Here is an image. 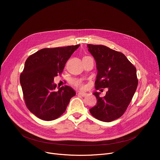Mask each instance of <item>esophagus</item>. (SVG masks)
Segmentation results:
<instances>
[{
    "mask_svg": "<svg viewBox=\"0 0 160 160\" xmlns=\"http://www.w3.org/2000/svg\"><path fill=\"white\" fill-rule=\"evenodd\" d=\"M78 95H79L80 96H82V97H84L86 95V93H84V92H78Z\"/></svg>",
    "mask_w": 160,
    "mask_h": 160,
    "instance_id": "34e87169",
    "label": "esophagus"
}]
</instances>
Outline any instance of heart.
Returning a JSON list of instances; mask_svg holds the SVG:
<instances>
[{"label": "heart", "instance_id": "1", "mask_svg": "<svg viewBox=\"0 0 160 160\" xmlns=\"http://www.w3.org/2000/svg\"><path fill=\"white\" fill-rule=\"evenodd\" d=\"M72 83H73V85L74 86L77 87V88H78L81 89H85V88H86L85 86L83 85L80 81H78V80H74L72 82Z\"/></svg>", "mask_w": 160, "mask_h": 160}]
</instances>
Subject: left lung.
<instances>
[{
	"instance_id": "8db88e82",
	"label": "left lung",
	"mask_w": 160,
	"mask_h": 160,
	"mask_svg": "<svg viewBox=\"0 0 160 160\" xmlns=\"http://www.w3.org/2000/svg\"><path fill=\"white\" fill-rule=\"evenodd\" d=\"M87 46L96 61L95 89L108 88L103 97L94 92L97 103L89 112L99 121L111 122L124 114L135 93L138 85L136 69L120 52L104 45Z\"/></svg>"
}]
</instances>
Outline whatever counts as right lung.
<instances>
[{
  "label": "right lung",
  "instance_id": "obj_1",
  "mask_svg": "<svg viewBox=\"0 0 160 160\" xmlns=\"http://www.w3.org/2000/svg\"><path fill=\"white\" fill-rule=\"evenodd\" d=\"M79 46L41 49L25 62L20 76L24 102L38 118L47 121L58 119L76 95L68 86L56 90L54 78L62 72L66 62Z\"/></svg>",
  "mask_w": 160,
  "mask_h": 160
}]
</instances>
